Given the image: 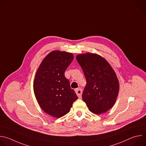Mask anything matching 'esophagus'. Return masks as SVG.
<instances>
[{"instance_id": "esophagus-1", "label": "esophagus", "mask_w": 146, "mask_h": 146, "mask_svg": "<svg viewBox=\"0 0 146 146\" xmlns=\"http://www.w3.org/2000/svg\"><path fill=\"white\" fill-rule=\"evenodd\" d=\"M75 92H76V94H77V95L78 96V98L81 97V95H82V90H81V88H78L76 89L75 90Z\"/></svg>"}]
</instances>
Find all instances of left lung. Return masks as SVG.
Returning <instances> with one entry per match:
<instances>
[{
	"label": "left lung",
	"mask_w": 146,
	"mask_h": 146,
	"mask_svg": "<svg viewBox=\"0 0 146 146\" xmlns=\"http://www.w3.org/2000/svg\"><path fill=\"white\" fill-rule=\"evenodd\" d=\"M76 59L87 81L82 94L83 100L92 113H106L113 107L119 92L115 72L105 58L96 54H80Z\"/></svg>",
	"instance_id": "obj_1"
}]
</instances>
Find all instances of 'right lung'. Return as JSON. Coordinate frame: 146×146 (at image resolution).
Returning a JSON list of instances; mask_svg holds the SVG:
<instances>
[{
  "label": "right lung",
  "mask_w": 146,
  "mask_h": 146,
  "mask_svg": "<svg viewBox=\"0 0 146 146\" xmlns=\"http://www.w3.org/2000/svg\"><path fill=\"white\" fill-rule=\"evenodd\" d=\"M73 58L72 53L52 51L43 59L36 73L33 81L36 99L41 109L52 117L66 115L78 99L65 76Z\"/></svg>",
  "instance_id": "add662e5"
}]
</instances>
